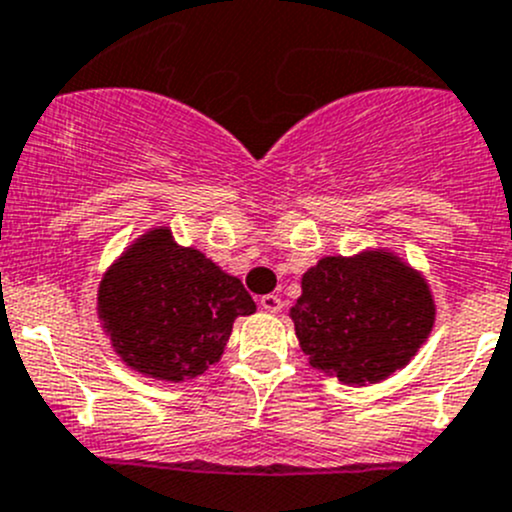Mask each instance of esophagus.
<instances>
[{
    "mask_svg": "<svg viewBox=\"0 0 512 512\" xmlns=\"http://www.w3.org/2000/svg\"><path fill=\"white\" fill-rule=\"evenodd\" d=\"M260 307L265 312H272V315H275V312L282 310V300L277 295H262L260 297Z\"/></svg>",
    "mask_w": 512,
    "mask_h": 512,
    "instance_id": "esophagus-1",
    "label": "esophagus"
}]
</instances>
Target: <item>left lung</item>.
I'll return each instance as SVG.
<instances>
[{"label":"left lung","instance_id":"left-lung-1","mask_svg":"<svg viewBox=\"0 0 512 512\" xmlns=\"http://www.w3.org/2000/svg\"><path fill=\"white\" fill-rule=\"evenodd\" d=\"M310 365L342 382H377L408 365L433 327L423 277L385 252L325 257L290 310Z\"/></svg>","mask_w":512,"mask_h":512}]
</instances>
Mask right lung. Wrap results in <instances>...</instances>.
Listing matches in <instances>:
<instances>
[{
    "instance_id": "add662e5",
    "label": "right lung",
    "mask_w": 512,
    "mask_h": 512,
    "mask_svg": "<svg viewBox=\"0 0 512 512\" xmlns=\"http://www.w3.org/2000/svg\"><path fill=\"white\" fill-rule=\"evenodd\" d=\"M255 302L200 250L155 230L102 277L99 317L132 370L160 380L197 377L220 360L232 322Z\"/></svg>"
}]
</instances>
